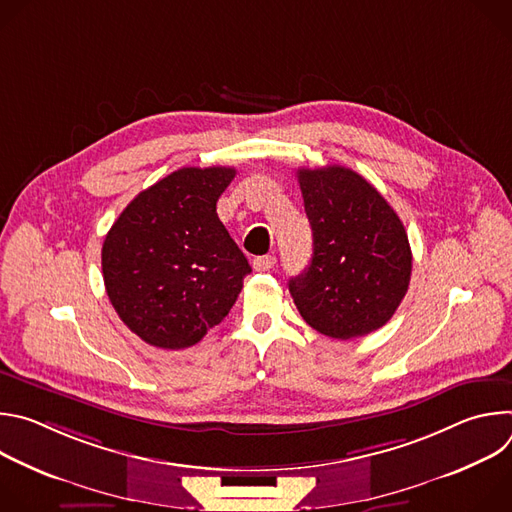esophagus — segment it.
Wrapping results in <instances>:
<instances>
[{
	"label": "esophagus",
	"instance_id": "1",
	"mask_svg": "<svg viewBox=\"0 0 512 512\" xmlns=\"http://www.w3.org/2000/svg\"><path fill=\"white\" fill-rule=\"evenodd\" d=\"M275 265V257L273 255H261L253 259V269L255 271H269Z\"/></svg>",
	"mask_w": 512,
	"mask_h": 512
}]
</instances>
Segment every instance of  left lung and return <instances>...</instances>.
<instances>
[{
  "mask_svg": "<svg viewBox=\"0 0 512 512\" xmlns=\"http://www.w3.org/2000/svg\"><path fill=\"white\" fill-rule=\"evenodd\" d=\"M312 227L308 269L289 279L302 318L320 334L350 340L385 326L407 294L411 247L397 212L354 170L300 168Z\"/></svg>",
  "mask_w": 512,
  "mask_h": 512,
  "instance_id": "left-lung-1",
  "label": "left lung"
}]
</instances>
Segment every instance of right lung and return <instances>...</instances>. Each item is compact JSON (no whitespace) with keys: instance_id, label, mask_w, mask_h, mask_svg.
Here are the masks:
<instances>
[{"instance_id":"1","label":"right lung","mask_w":512,"mask_h":512,"mask_svg":"<svg viewBox=\"0 0 512 512\" xmlns=\"http://www.w3.org/2000/svg\"><path fill=\"white\" fill-rule=\"evenodd\" d=\"M235 168H182L139 192L101 251L107 296L123 324L166 350L221 324L251 265L216 214Z\"/></svg>"}]
</instances>
